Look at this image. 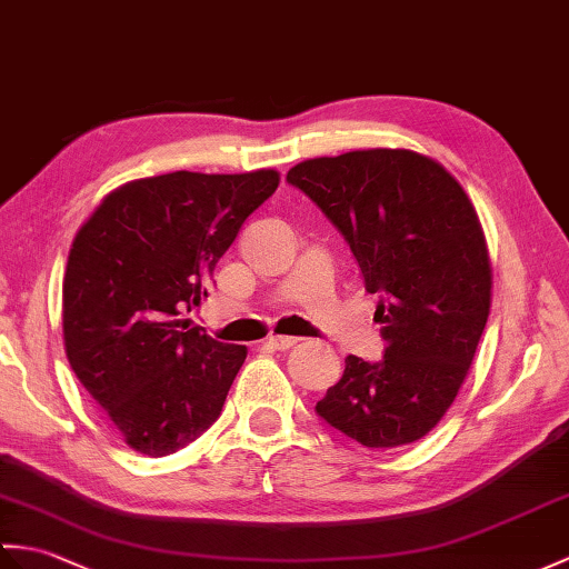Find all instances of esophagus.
Instances as JSON below:
<instances>
[{"label": "esophagus", "instance_id": "esophagus-1", "mask_svg": "<svg viewBox=\"0 0 569 569\" xmlns=\"http://www.w3.org/2000/svg\"><path fill=\"white\" fill-rule=\"evenodd\" d=\"M298 337H269L267 345L271 349H279V351H286V349H293L298 345Z\"/></svg>", "mask_w": 569, "mask_h": 569}]
</instances>
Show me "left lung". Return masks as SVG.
Wrapping results in <instances>:
<instances>
[{
	"instance_id": "1",
	"label": "left lung",
	"mask_w": 569,
	"mask_h": 569,
	"mask_svg": "<svg viewBox=\"0 0 569 569\" xmlns=\"http://www.w3.org/2000/svg\"><path fill=\"white\" fill-rule=\"evenodd\" d=\"M286 179L345 234L380 296L386 356H347L317 415L366 448L419 441L453 405L490 317L492 263L472 201L443 164L400 148L315 157Z\"/></svg>"
}]
</instances>
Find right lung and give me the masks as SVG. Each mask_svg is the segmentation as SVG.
Returning a JSON list of instances; mask_svg holds the SVG:
<instances>
[{
  "label": "right lung",
  "mask_w": 569,
  "mask_h": 569,
  "mask_svg": "<svg viewBox=\"0 0 569 569\" xmlns=\"http://www.w3.org/2000/svg\"><path fill=\"white\" fill-rule=\"evenodd\" d=\"M279 181L276 169L136 179L79 228L62 281L64 353L133 451L169 456L220 417L247 347L181 317Z\"/></svg>",
  "instance_id": "right-lung-1"
}]
</instances>
